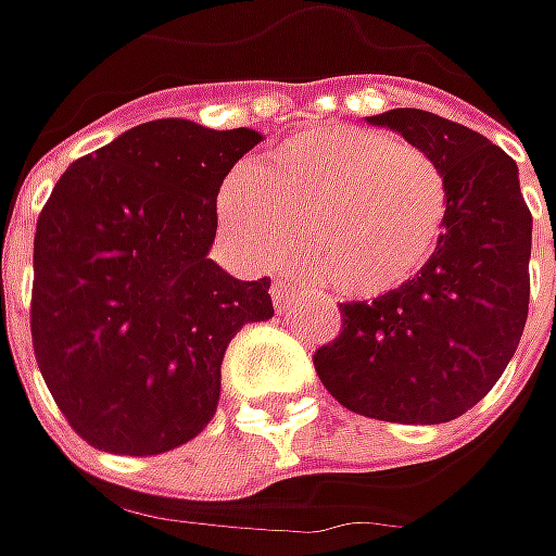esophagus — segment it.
<instances>
[{
    "instance_id": "34e87169",
    "label": "esophagus",
    "mask_w": 556,
    "mask_h": 556,
    "mask_svg": "<svg viewBox=\"0 0 556 556\" xmlns=\"http://www.w3.org/2000/svg\"><path fill=\"white\" fill-rule=\"evenodd\" d=\"M293 296H296V285H290L288 278H278L271 285V300H275L278 309H288L290 303H293Z\"/></svg>"
}]
</instances>
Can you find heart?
Here are the masks:
<instances>
[{"label": "heart", "mask_w": 556, "mask_h": 556, "mask_svg": "<svg viewBox=\"0 0 556 556\" xmlns=\"http://www.w3.org/2000/svg\"><path fill=\"white\" fill-rule=\"evenodd\" d=\"M216 216L250 266L290 250L343 300H380L408 288L433 260L448 191L415 144L362 126H315L231 173Z\"/></svg>", "instance_id": "obj_1"}]
</instances>
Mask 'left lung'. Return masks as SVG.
I'll return each instance as SVG.
<instances>
[{
    "label": "left lung",
    "instance_id": "obj_1",
    "mask_svg": "<svg viewBox=\"0 0 556 556\" xmlns=\"http://www.w3.org/2000/svg\"><path fill=\"white\" fill-rule=\"evenodd\" d=\"M437 163L448 216L408 288L343 303V331L315 353L325 390L355 415L445 424L470 412L517 353L529 315L532 213L498 144L417 108L365 117Z\"/></svg>",
    "mask_w": 556,
    "mask_h": 556
}]
</instances>
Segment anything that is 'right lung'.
<instances>
[{
	"label": "right lung",
	"mask_w": 556,
	"mask_h": 556,
	"mask_svg": "<svg viewBox=\"0 0 556 556\" xmlns=\"http://www.w3.org/2000/svg\"><path fill=\"white\" fill-rule=\"evenodd\" d=\"M256 129L151 119L58 179L33 238L36 365L79 437L161 455L216 415L235 333L268 321L271 281L210 260L216 194Z\"/></svg>",
	"instance_id": "add662e5"
}]
</instances>
